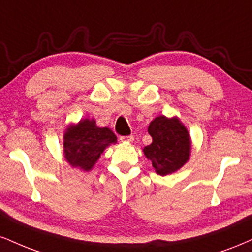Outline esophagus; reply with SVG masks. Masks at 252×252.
Listing matches in <instances>:
<instances>
[{
    "label": "esophagus",
    "instance_id": "obj_1",
    "mask_svg": "<svg viewBox=\"0 0 252 252\" xmlns=\"http://www.w3.org/2000/svg\"><path fill=\"white\" fill-rule=\"evenodd\" d=\"M121 142H128V143H131V142H134V136L130 135V136H123V137H121Z\"/></svg>",
    "mask_w": 252,
    "mask_h": 252
}]
</instances>
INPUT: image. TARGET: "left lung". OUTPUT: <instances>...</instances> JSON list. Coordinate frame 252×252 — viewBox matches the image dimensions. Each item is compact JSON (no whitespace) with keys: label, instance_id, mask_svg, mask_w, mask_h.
Listing matches in <instances>:
<instances>
[{"label":"left lung","instance_id":"1","mask_svg":"<svg viewBox=\"0 0 252 252\" xmlns=\"http://www.w3.org/2000/svg\"><path fill=\"white\" fill-rule=\"evenodd\" d=\"M153 143L143 148V153L151 160L156 174L170 175L183 166L191 155V137L187 126L177 116L159 115L148 128Z\"/></svg>","mask_w":252,"mask_h":252}]
</instances>
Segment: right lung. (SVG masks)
Wrapping results in <instances>:
<instances>
[{
  "instance_id": "1",
  "label": "right lung",
  "mask_w": 252,
  "mask_h": 252,
  "mask_svg": "<svg viewBox=\"0 0 252 252\" xmlns=\"http://www.w3.org/2000/svg\"><path fill=\"white\" fill-rule=\"evenodd\" d=\"M117 143L113 130L97 126L94 118H82L76 124H69L63 134V156L72 168L90 171L103 151Z\"/></svg>"
}]
</instances>
